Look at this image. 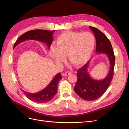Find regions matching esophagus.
<instances>
[{
  "instance_id": "1",
  "label": "esophagus",
  "mask_w": 129,
  "mask_h": 129,
  "mask_svg": "<svg viewBox=\"0 0 129 129\" xmlns=\"http://www.w3.org/2000/svg\"><path fill=\"white\" fill-rule=\"evenodd\" d=\"M71 74L72 73H71V72H66L65 73H64L63 74V75L64 76H68L69 75H70V74Z\"/></svg>"
}]
</instances>
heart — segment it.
<instances>
[{
  "label": "heart",
  "instance_id": "obj_1",
  "mask_svg": "<svg viewBox=\"0 0 129 129\" xmlns=\"http://www.w3.org/2000/svg\"><path fill=\"white\" fill-rule=\"evenodd\" d=\"M95 37L90 32L68 31L57 39L56 46H51L50 56L57 63L63 62L67 55L75 66L82 65L89 60L95 46Z\"/></svg>",
  "mask_w": 129,
  "mask_h": 129
}]
</instances>
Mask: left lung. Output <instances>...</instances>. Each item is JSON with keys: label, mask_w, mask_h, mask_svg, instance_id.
<instances>
[{"label": "left lung", "mask_w": 129, "mask_h": 129, "mask_svg": "<svg viewBox=\"0 0 129 129\" xmlns=\"http://www.w3.org/2000/svg\"><path fill=\"white\" fill-rule=\"evenodd\" d=\"M96 40L97 54H105L110 62V70L102 80L93 79L88 72L90 60L77 71V80L74 91L81 99L86 101H95L102 96L110 84L114 75L115 57L111 43L105 35L97 28L90 26Z\"/></svg>", "instance_id": "left-lung-1"}]
</instances>
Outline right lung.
I'll use <instances>...</instances> for the list:
<instances>
[{
	"label": "right lung",
	"mask_w": 129,
	"mask_h": 129,
	"mask_svg": "<svg viewBox=\"0 0 129 129\" xmlns=\"http://www.w3.org/2000/svg\"><path fill=\"white\" fill-rule=\"evenodd\" d=\"M55 32V30L49 31L44 29H34L28 31L19 38L14 45L13 48L20 43L27 40H34L43 42L46 44L49 48L53 42V34ZM62 78L61 73H58L47 86L38 92L30 93L23 90L22 91L27 98L34 102L39 103L48 102L52 100L56 95L58 82Z\"/></svg>",
	"instance_id": "obj_1"
}]
</instances>
